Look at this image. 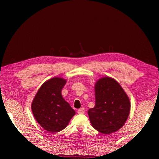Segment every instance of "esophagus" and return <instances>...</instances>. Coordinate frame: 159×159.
<instances>
[{
	"mask_svg": "<svg viewBox=\"0 0 159 159\" xmlns=\"http://www.w3.org/2000/svg\"><path fill=\"white\" fill-rule=\"evenodd\" d=\"M77 113H79V114H83V113H85V109H84V108H81V109H80L78 110Z\"/></svg>",
	"mask_w": 159,
	"mask_h": 159,
	"instance_id": "obj_1",
	"label": "esophagus"
}]
</instances>
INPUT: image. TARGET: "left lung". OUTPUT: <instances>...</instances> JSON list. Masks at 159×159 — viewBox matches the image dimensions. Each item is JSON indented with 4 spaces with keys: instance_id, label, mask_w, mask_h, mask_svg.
Wrapping results in <instances>:
<instances>
[{
    "instance_id": "obj_1",
    "label": "left lung",
    "mask_w": 159,
    "mask_h": 159,
    "mask_svg": "<svg viewBox=\"0 0 159 159\" xmlns=\"http://www.w3.org/2000/svg\"><path fill=\"white\" fill-rule=\"evenodd\" d=\"M94 88L95 107L88 111L92 126L104 134L119 130L130 114L129 98L120 83L109 76L100 78Z\"/></svg>"
}]
</instances>
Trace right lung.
Listing matches in <instances>:
<instances>
[{"mask_svg":"<svg viewBox=\"0 0 159 159\" xmlns=\"http://www.w3.org/2000/svg\"><path fill=\"white\" fill-rule=\"evenodd\" d=\"M67 80L54 77L42 84L33 100L31 110L35 119L43 129L55 133L68 125L76 112L61 94Z\"/></svg>","mask_w":159,"mask_h":159,"instance_id":"1","label":"right lung"}]
</instances>
